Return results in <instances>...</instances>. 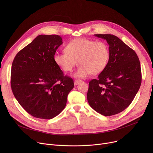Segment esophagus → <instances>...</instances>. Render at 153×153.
Returning <instances> with one entry per match:
<instances>
[{
	"label": "esophagus",
	"instance_id": "34e87169",
	"mask_svg": "<svg viewBox=\"0 0 153 153\" xmlns=\"http://www.w3.org/2000/svg\"><path fill=\"white\" fill-rule=\"evenodd\" d=\"M81 82V80H79V79H76L75 81H74V85H77L78 84H79L80 82Z\"/></svg>",
	"mask_w": 153,
	"mask_h": 153
}]
</instances>
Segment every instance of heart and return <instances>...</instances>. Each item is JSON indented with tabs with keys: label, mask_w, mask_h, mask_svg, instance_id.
Instances as JSON below:
<instances>
[{
	"label": "heart",
	"mask_w": 153,
	"mask_h": 153,
	"mask_svg": "<svg viewBox=\"0 0 153 153\" xmlns=\"http://www.w3.org/2000/svg\"><path fill=\"white\" fill-rule=\"evenodd\" d=\"M65 51L54 54V61L64 72H71L78 63L74 76L84 78L90 74L97 75L105 69L110 59V50L103 41L75 38L65 47Z\"/></svg>",
	"instance_id": "obj_1"
}]
</instances>
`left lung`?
Returning <instances> with one entry per match:
<instances>
[{
	"instance_id": "left-lung-1",
	"label": "left lung",
	"mask_w": 153,
	"mask_h": 153,
	"mask_svg": "<svg viewBox=\"0 0 153 153\" xmlns=\"http://www.w3.org/2000/svg\"><path fill=\"white\" fill-rule=\"evenodd\" d=\"M94 35L109 45L110 59L97 79L89 82L87 99L90 106L101 115H116L130 105L140 89V62L134 51L117 36Z\"/></svg>"
}]
</instances>
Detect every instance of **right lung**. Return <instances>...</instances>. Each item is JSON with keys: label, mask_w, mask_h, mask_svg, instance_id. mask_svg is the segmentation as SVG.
<instances>
[{"label": "right lung", "mask_w": 153, "mask_h": 153, "mask_svg": "<svg viewBox=\"0 0 153 153\" xmlns=\"http://www.w3.org/2000/svg\"><path fill=\"white\" fill-rule=\"evenodd\" d=\"M62 44L59 35H38L13 61L12 91L20 105L34 117L51 119L59 115L74 87L72 79L64 76L54 61Z\"/></svg>", "instance_id": "1"}]
</instances>
